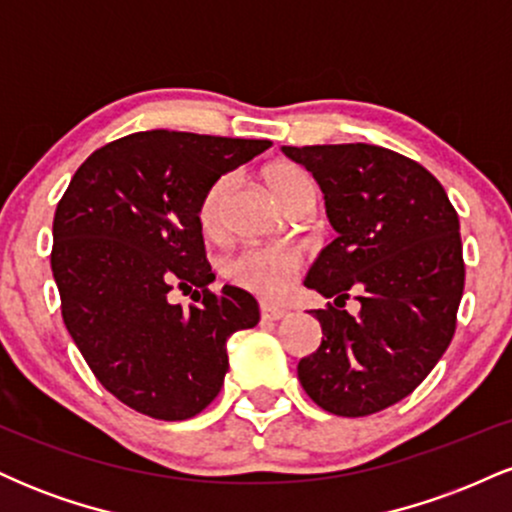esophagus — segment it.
<instances>
[{
    "label": "esophagus",
    "mask_w": 512,
    "mask_h": 512,
    "mask_svg": "<svg viewBox=\"0 0 512 512\" xmlns=\"http://www.w3.org/2000/svg\"><path fill=\"white\" fill-rule=\"evenodd\" d=\"M286 315H289V313H286L284 308H279V305H267V303L260 305V317H262V320L276 322V320H284Z\"/></svg>",
    "instance_id": "obj_1"
}]
</instances>
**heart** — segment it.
I'll use <instances>...</instances> for the list:
<instances>
[{
	"mask_svg": "<svg viewBox=\"0 0 512 512\" xmlns=\"http://www.w3.org/2000/svg\"><path fill=\"white\" fill-rule=\"evenodd\" d=\"M264 180L272 192L289 211L315 207V182L308 170L296 163H274L264 170ZM236 178L223 173L207 187L199 202V226L207 236L221 233L223 207L231 195ZM303 257L289 245H248V248L233 252L221 264V272L238 289H245L262 298H281L289 293L301 269Z\"/></svg>",
	"mask_w": 512,
	"mask_h": 512,
	"instance_id": "obj_1",
	"label": "heart"
}]
</instances>
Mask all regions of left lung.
Listing matches in <instances>:
<instances>
[{
  "label": "left lung",
  "mask_w": 512,
  "mask_h": 512,
  "mask_svg": "<svg viewBox=\"0 0 512 512\" xmlns=\"http://www.w3.org/2000/svg\"><path fill=\"white\" fill-rule=\"evenodd\" d=\"M313 173L337 238L305 286L334 298L322 344L301 358L303 390L337 416H368L416 390L445 354L464 289L460 219L424 166L373 144L284 146ZM351 292L358 316L342 311Z\"/></svg>",
  "instance_id": "obj_1"
}]
</instances>
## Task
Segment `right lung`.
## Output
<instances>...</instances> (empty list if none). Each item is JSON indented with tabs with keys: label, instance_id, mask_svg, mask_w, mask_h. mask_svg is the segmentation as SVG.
Instances as JSON below:
<instances>
[{
	"label": "right lung",
	"instance_id": "add662e5",
	"mask_svg": "<svg viewBox=\"0 0 512 512\" xmlns=\"http://www.w3.org/2000/svg\"><path fill=\"white\" fill-rule=\"evenodd\" d=\"M272 142L151 129L81 163L52 221L62 317L88 368L129 409L185 421L219 395L226 342L260 322L248 291L214 281L199 202L219 175ZM178 285L195 306L167 301Z\"/></svg>",
	"mask_w": 512,
	"mask_h": 512
}]
</instances>
